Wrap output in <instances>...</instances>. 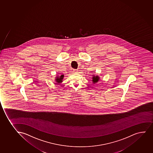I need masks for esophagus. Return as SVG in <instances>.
<instances>
[{"label":"esophagus","mask_w":153,"mask_h":153,"mask_svg":"<svg viewBox=\"0 0 153 153\" xmlns=\"http://www.w3.org/2000/svg\"><path fill=\"white\" fill-rule=\"evenodd\" d=\"M74 72H77V70L76 69H74Z\"/></svg>","instance_id":"34e87169"}]
</instances>
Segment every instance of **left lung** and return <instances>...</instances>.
<instances>
[{
    "mask_svg": "<svg viewBox=\"0 0 153 153\" xmlns=\"http://www.w3.org/2000/svg\"><path fill=\"white\" fill-rule=\"evenodd\" d=\"M100 79V77H98V76H94L92 78V81H93V83H97L98 82V80Z\"/></svg>",
    "mask_w": 153,
    "mask_h": 153,
    "instance_id": "1",
    "label": "left lung"
}]
</instances>
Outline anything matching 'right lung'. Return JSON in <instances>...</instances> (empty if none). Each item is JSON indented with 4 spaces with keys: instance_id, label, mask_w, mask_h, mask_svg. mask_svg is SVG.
<instances>
[{
    "instance_id": "right-lung-1",
    "label": "right lung",
    "mask_w": 153,
    "mask_h": 153,
    "mask_svg": "<svg viewBox=\"0 0 153 153\" xmlns=\"http://www.w3.org/2000/svg\"><path fill=\"white\" fill-rule=\"evenodd\" d=\"M63 77L64 75H62L59 77H56V82L58 83H61L62 82V79H63Z\"/></svg>"
}]
</instances>
